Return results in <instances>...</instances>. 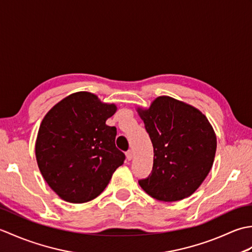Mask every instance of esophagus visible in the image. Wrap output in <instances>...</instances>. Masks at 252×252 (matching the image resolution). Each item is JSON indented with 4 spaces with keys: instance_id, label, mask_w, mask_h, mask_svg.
Returning a JSON list of instances; mask_svg holds the SVG:
<instances>
[{
    "instance_id": "obj_1",
    "label": "esophagus",
    "mask_w": 252,
    "mask_h": 252,
    "mask_svg": "<svg viewBox=\"0 0 252 252\" xmlns=\"http://www.w3.org/2000/svg\"><path fill=\"white\" fill-rule=\"evenodd\" d=\"M126 156L127 160H132V158H133V152L132 151H127L126 153Z\"/></svg>"
}]
</instances>
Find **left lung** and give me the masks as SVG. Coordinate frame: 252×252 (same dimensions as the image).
Wrapping results in <instances>:
<instances>
[{
	"label": "left lung",
	"instance_id": "1",
	"mask_svg": "<svg viewBox=\"0 0 252 252\" xmlns=\"http://www.w3.org/2000/svg\"><path fill=\"white\" fill-rule=\"evenodd\" d=\"M137 111L154 147L152 173L138 184L160 201L190 196L215 160L217 136L210 122L195 107L169 96H159L149 108Z\"/></svg>",
	"mask_w": 252,
	"mask_h": 252
}]
</instances>
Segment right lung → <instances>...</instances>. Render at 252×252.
<instances>
[{"label":"right lung","mask_w":252,"mask_h":252,"mask_svg":"<svg viewBox=\"0 0 252 252\" xmlns=\"http://www.w3.org/2000/svg\"><path fill=\"white\" fill-rule=\"evenodd\" d=\"M115 104L78 92L47 112L35 142V157L46 183L62 199L82 203L103 191L126 155L116 147L117 129L106 125Z\"/></svg>","instance_id":"add662e5"}]
</instances>
